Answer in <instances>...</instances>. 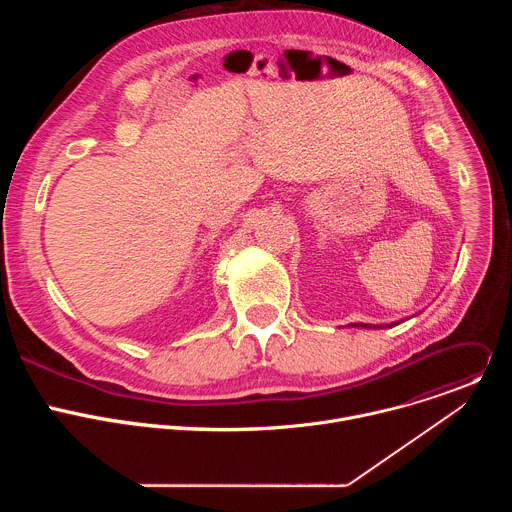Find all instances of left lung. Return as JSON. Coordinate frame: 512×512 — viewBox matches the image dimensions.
Instances as JSON below:
<instances>
[{
	"mask_svg": "<svg viewBox=\"0 0 512 512\" xmlns=\"http://www.w3.org/2000/svg\"><path fill=\"white\" fill-rule=\"evenodd\" d=\"M354 326H362V328H371L369 324H354ZM391 326H395V324H391ZM373 328H385V326H373Z\"/></svg>",
	"mask_w": 512,
	"mask_h": 512,
	"instance_id": "obj_1",
	"label": "left lung"
}]
</instances>
